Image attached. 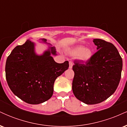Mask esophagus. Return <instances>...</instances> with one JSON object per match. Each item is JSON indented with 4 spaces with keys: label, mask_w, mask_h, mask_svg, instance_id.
Wrapping results in <instances>:
<instances>
[{
    "label": "esophagus",
    "mask_w": 127,
    "mask_h": 127,
    "mask_svg": "<svg viewBox=\"0 0 127 127\" xmlns=\"http://www.w3.org/2000/svg\"><path fill=\"white\" fill-rule=\"evenodd\" d=\"M72 66H73V63L71 62V61H70L69 62V68H72Z\"/></svg>",
    "instance_id": "obj_1"
}]
</instances>
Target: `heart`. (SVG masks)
Segmentation results:
<instances>
[{
    "instance_id": "obj_1",
    "label": "heart",
    "mask_w": 127,
    "mask_h": 127,
    "mask_svg": "<svg viewBox=\"0 0 127 127\" xmlns=\"http://www.w3.org/2000/svg\"><path fill=\"white\" fill-rule=\"evenodd\" d=\"M71 54L73 56H78L81 60L86 62L91 58L93 52L90 49L85 48L84 46H78L71 51Z\"/></svg>"
}]
</instances>
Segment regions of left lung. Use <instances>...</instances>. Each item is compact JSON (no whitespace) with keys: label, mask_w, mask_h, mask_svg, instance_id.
Here are the masks:
<instances>
[{"label":"left lung","mask_w":127,"mask_h":127,"mask_svg":"<svg viewBox=\"0 0 127 127\" xmlns=\"http://www.w3.org/2000/svg\"><path fill=\"white\" fill-rule=\"evenodd\" d=\"M97 51L85 64L75 61L72 82L74 95L87 104H95L108 98L116 91L121 77L122 60L112 43L94 39Z\"/></svg>","instance_id":"1"}]
</instances>
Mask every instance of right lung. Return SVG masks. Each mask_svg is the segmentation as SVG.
<instances>
[{"mask_svg":"<svg viewBox=\"0 0 127 127\" xmlns=\"http://www.w3.org/2000/svg\"><path fill=\"white\" fill-rule=\"evenodd\" d=\"M46 43V39H42ZM34 43L27 40L12 50L7 58L6 79L12 93L31 104H38L52 97L57 77L68 69V62L57 63L51 54L56 55L50 47L41 55L34 51Z\"/></svg>","mask_w":127,"mask_h":127,"instance_id":"add662e5","label":"right lung"}]
</instances>
